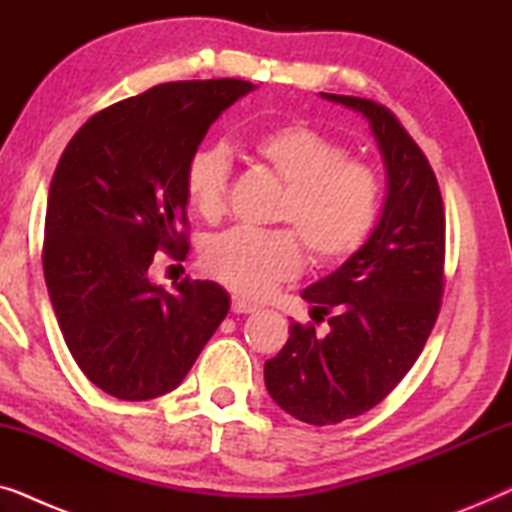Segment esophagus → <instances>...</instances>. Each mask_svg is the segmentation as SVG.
<instances>
[{
    "mask_svg": "<svg viewBox=\"0 0 512 512\" xmlns=\"http://www.w3.org/2000/svg\"><path fill=\"white\" fill-rule=\"evenodd\" d=\"M256 310H258V307L254 303H247V300H242V298H233V312L235 314H251Z\"/></svg>",
    "mask_w": 512,
    "mask_h": 512,
    "instance_id": "34e87169",
    "label": "esophagus"
}]
</instances>
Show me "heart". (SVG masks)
Listing matches in <instances>:
<instances>
[{"label": "heart", "mask_w": 512, "mask_h": 512, "mask_svg": "<svg viewBox=\"0 0 512 512\" xmlns=\"http://www.w3.org/2000/svg\"><path fill=\"white\" fill-rule=\"evenodd\" d=\"M251 151L284 184L272 219L292 230L233 228L212 237L200 254L209 275L240 296L263 298L303 270L300 242L319 265L347 261L366 244L382 209V177L373 165L303 123L261 132ZM230 174L226 146L207 144L188 156L184 186L202 219L226 214Z\"/></svg>", "instance_id": "heart-1"}]
</instances>
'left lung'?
I'll return each mask as SVG.
<instances>
[{
  "mask_svg": "<svg viewBox=\"0 0 512 512\" xmlns=\"http://www.w3.org/2000/svg\"><path fill=\"white\" fill-rule=\"evenodd\" d=\"M321 97L368 118L389 193L368 242L303 291L312 319L328 317V333L293 321L282 352L265 361L272 401L314 426L359 417L394 391L422 354L445 291L443 195L424 151L384 104Z\"/></svg>",
  "mask_w": 512,
  "mask_h": 512,
  "instance_id": "obj_1",
  "label": "left lung"
}]
</instances>
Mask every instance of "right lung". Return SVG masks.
I'll return each mask as SVG.
<instances>
[{"label":"right lung","instance_id":"1","mask_svg":"<svg viewBox=\"0 0 512 512\" xmlns=\"http://www.w3.org/2000/svg\"><path fill=\"white\" fill-rule=\"evenodd\" d=\"M242 79L172 81L97 111L55 167L44 277L62 338L95 387L149 401L179 387L230 310L214 282H149L158 251L188 254L186 160Z\"/></svg>","mask_w":512,"mask_h":512}]
</instances>
